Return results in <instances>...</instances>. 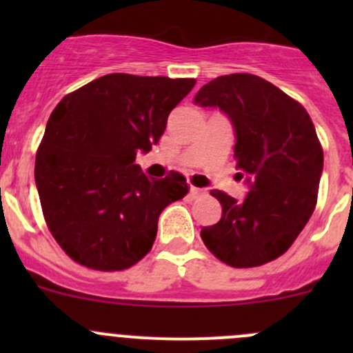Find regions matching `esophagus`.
<instances>
[{
  "instance_id": "obj_1",
  "label": "esophagus",
  "mask_w": 353,
  "mask_h": 353,
  "mask_svg": "<svg viewBox=\"0 0 353 353\" xmlns=\"http://www.w3.org/2000/svg\"><path fill=\"white\" fill-rule=\"evenodd\" d=\"M203 193H205V191L199 190V188H194V186L190 188V196H191V198H199Z\"/></svg>"
}]
</instances>
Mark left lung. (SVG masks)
I'll return each mask as SVG.
<instances>
[{
    "label": "left lung",
    "mask_w": 353,
    "mask_h": 353,
    "mask_svg": "<svg viewBox=\"0 0 353 353\" xmlns=\"http://www.w3.org/2000/svg\"><path fill=\"white\" fill-rule=\"evenodd\" d=\"M194 104L219 108L230 119L237 176L249 186L243 201L212 191L222 205V219L203 227V243L234 268L273 261L294 244L314 212L323 172L314 124L297 101L249 73L208 81Z\"/></svg>",
    "instance_id": "8db88e82"
}]
</instances>
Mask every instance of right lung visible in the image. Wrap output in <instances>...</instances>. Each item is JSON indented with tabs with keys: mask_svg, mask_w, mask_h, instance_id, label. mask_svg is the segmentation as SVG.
Segmentation results:
<instances>
[{
	"mask_svg": "<svg viewBox=\"0 0 353 353\" xmlns=\"http://www.w3.org/2000/svg\"><path fill=\"white\" fill-rule=\"evenodd\" d=\"M194 83L110 73L52 110L35 157V184L49 230L71 259L119 272L150 251L162 210L190 190L179 172L148 179L134 159L159 143L170 110Z\"/></svg>",
	"mask_w": 353,
	"mask_h": 353,
	"instance_id": "1",
	"label": "right lung"
}]
</instances>
